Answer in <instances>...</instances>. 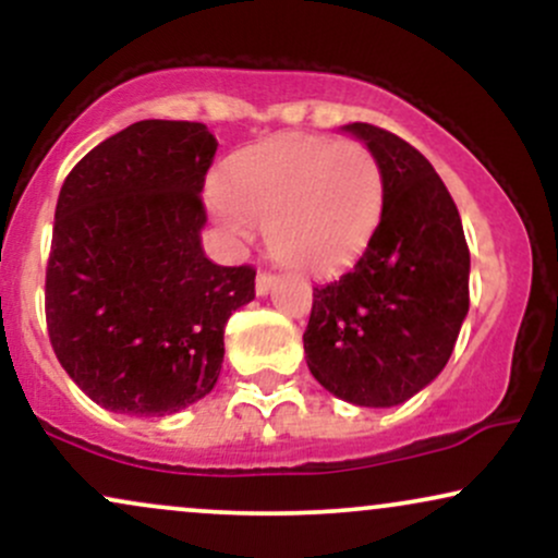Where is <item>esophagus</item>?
I'll return each instance as SVG.
<instances>
[{"label":"esophagus","mask_w":558,"mask_h":558,"mask_svg":"<svg viewBox=\"0 0 558 558\" xmlns=\"http://www.w3.org/2000/svg\"><path fill=\"white\" fill-rule=\"evenodd\" d=\"M275 286V275L272 272H259L257 275V293L259 296H267V293H270V288Z\"/></svg>","instance_id":"obj_1"}]
</instances>
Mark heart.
Masks as SVG:
<instances>
[{"label":"heart","instance_id":"obj_1","mask_svg":"<svg viewBox=\"0 0 558 558\" xmlns=\"http://www.w3.org/2000/svg\"><path fill=\"white\" fill-rule=\"evenodd\" d=\"M386 204L380 162L360 141L288 133L241 151L215 209L233 235L267 228L270 252L306 272L349 265L367 248Z\"/></svg>","mask_w":558,"mask_h":558}]
</instances>
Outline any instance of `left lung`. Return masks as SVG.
<instances>
[{"mask_svg": "<svg viewBox=\"0 0 558 558\" xmlns=\"http://www.w3.org/2000/svg\"><path fill=\"white\" fill-rule=\"evenodd\" d=\"M343 131L380 162L386 204L360 262L312 293L306 367L338 399L396 407L451 356L470 312V248L457 204L412 144L369 123Z\"/></svg>", "mask_w": 558, "mask_h": 558, "instance_id": "left-lung-1", "label": "left lung"}]
</instances>
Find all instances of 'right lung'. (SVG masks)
<instances>
[{"instance_id":"1","label":"right lung","mask_w":558,"mask_h":558,"mask_svg":"<svg viewBox=\"0 0 558 558\" xmlns=\"http://www.w3.org/2000/svg\"><path fill=\"white\" fill-rule=\"evenodd\" d=\"M217 138L204 123L141 120L70 170L54 209L47 330L99 407L165 417L215 388L226 323L254 299L248 265L204 257L202 189Z\"/></svg>"}]
</instances>
